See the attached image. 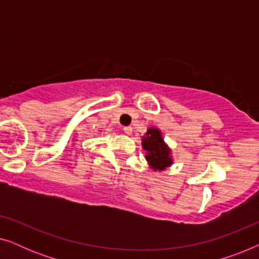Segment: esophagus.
I'll return each mask as SVG.
<instances>
[{
    "label": "esophagus",
    "instance_id": "obj_1",
    "mask_svg": "<svg viewBox=\"0 0 259 259\" xmlns=\"http://www.w3.org/2000/svg\"><path fill=\"white\" fill-rule=\"evenodd\" d=\"M123 132H125L127 136H131L133 132V128L131 126H127V127H123Z\"/></svg>",
    "mask_w": 259,
    "mask_h": 259
}]
</instances>
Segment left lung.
<instances>
[{
	"label": "left lung",
	"instance_id": "8db88e82",
	"mask_svg": "<svg viewBox=\"0 0 259 259\" xmlns=\"http://www.w3.org/2000/svg\"><path fill=\"white\" fill-rule=\"evenodd\" d=\"M141 145L146 152V160L153 171H164L173 164L171 148L164 141L161 131L150 127L141 139Z\"/></svg>",
	"mask_w": 259,
	"mask_h": 259
}]
</instances>
